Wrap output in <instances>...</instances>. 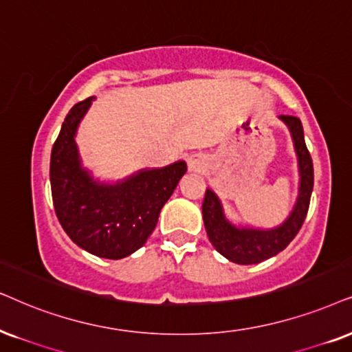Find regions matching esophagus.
<instances>
[{
  "label": "esophagus",
  "instance_id": "esophagus-1",
  "mask_svg": "<svg viewBox=\"0 0 352 352\" xmlns=\"http://www.w3.org/2000/svg\"><path fill=\"white\" fill-rule=\"evenodd\" d=\"M188 167H190V170H197V172H199L203 168V164H201V161H199V159L197 157V155H193V157H190L188 159Z\"/></svg>",
  "mask_w": 352,
  "mask_h": 352
}]
</instances>
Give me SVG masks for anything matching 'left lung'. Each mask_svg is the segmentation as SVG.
<instances>
[{
  "mask_svg": "<svg viewBox=\"0 0 352 352\" xmlns=\"http://www.w3.org/2000/svg\"><path fill=\"white\" fill-rule=\"evenodd\" d=\"M291 130L296 153L299 157L300 190L294 211L279 228L271 230L237 229L226 221L219 199L211 190H206L203 199V221L208 237L217 252L239 265H255L278 255L299 232L309 212L310 197L314 190V162L305 146L302 123L292 115L279 117Z\"/></svg>",
  "mask_w": 352,
  "mask_h": 352,
  "instance_id": "obj_1",
  "label": "left lung"
}]
</instances>
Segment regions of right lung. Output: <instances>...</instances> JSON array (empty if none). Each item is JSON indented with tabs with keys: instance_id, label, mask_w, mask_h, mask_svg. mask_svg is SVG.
I'll return each instance as SVG.
<instances>
[{
	"instance_id": "obj_1",
	"label": "right lung",
	"mask_w": 352,
	"mask_h": 352,
	"mask_svg": "<svg viewBox=\"0 0 352 352\" xmlns=\"http://www.w3.org/2000/svg\"><path fill=\"white\" fill-rule=\"evenodd\" d=\"M92 97L66 115L52 148L50 184L61 228L92 255L120 260L146 243L164 204L186 172L185 162L140 172L117 185H99L81 168L74 135Z\"/></svg>"
}]
</instances>
